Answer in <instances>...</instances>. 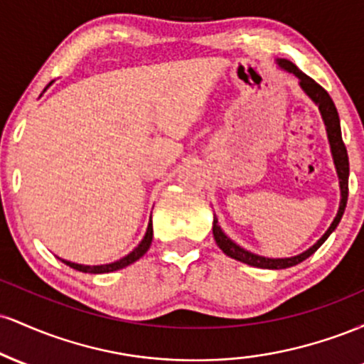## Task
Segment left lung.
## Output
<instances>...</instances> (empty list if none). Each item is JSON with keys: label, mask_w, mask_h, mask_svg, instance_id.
<instances>
[{"label": "left lung", "mask_w": 364, "mask_h": 364, "mask_svg": "<svg viewBox=\"0 0 364 364\" xmlns=\"http://www.w3.org/2000/svg\"><path fill=\"white\" fill-rule=\"evenodd\" d=\"M279 65H281L284 70H287L289 73H294L296 77L299 78V85H301V89L306 92L308 95H310L313 102L318 104L321 118H323L325 127H327V135H328V141H330V149H332L333 162H336L337 174H339L342 198H341V207H339V212H337V217L333 219V223L328 228V231L320 237L318 243L313 245L310 250H306L304 253L298 255V257H291V258H265V257H258V255L246 252V250L241 248V246H237L236 243H232V241L224 235L219 223H217V219L214 217V228H212V231H214L217 246H219V248L223 250L228 257L243 262V263H246V265L260 267V269H287V267L298 265V263L306 260L310 255L315 253L316 250H318L320 246L325 243V240L332 235L333 229H336L337 224L341 223L342 214H344V210H346V203H348V195H349V157H348V150H346L344 141H342L341 121H339V114H337L336 104H333L332 99H330L328 92L325 90L321 85H318V83L313 80V78L308 77L306 73H303L301 70L294 65V63H291L287 60H281L279 61Z\"/></svg>", "instance_id": "left-lung-1"}]
</instances>
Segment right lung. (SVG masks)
Wrapping results in <instances>:
<instances>
[{
  "label": "right lung",
  "mask_w": 364,
  "mask_h": 364,
  "mask_svg": "<svg viewBox=\"0 0 364 364\" xmlns=\"http://www.w3.org/2000/svg\"><path fill=\"white\" fill-rule=\"evenodd\" d=\"M150 243H152V223L149 224L147 232H145V237H144V240H141V243L136 246V248L133 250L132 253L127 255V257H124V258H121V260H118V262L107 263V265H94V267H90V265H78V263H72V262H66V260H63V262H65L66 265L72 267V269L80 270V272H87V274L114 272V270H119V269H123V267H128L129 263L136 262V260H139V258L144 257V255L147 253V250L150 248Z\"/></svg>",
  "instance_id": "right-lung-1"
}]
</instances>
